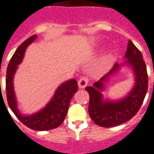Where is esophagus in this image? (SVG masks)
I'll list each match as a JSON object with an SVG mask.
<instances>
[{
  "label": "esophagus",
  "mask_w": 154,
  "mask_h": 154,
  "mask_svg": "<svg viewBox=\"0 0 154 154\" xmlns=\"http://www.w3.org/2000/svg\"><path fill=\"white\" fill-rule=\"evenodd\" d=\"M88 83V79L87 77H82L78 81V86L80 88H85Z\"/></svg>",
  "instance_id": "1"
}]
</instances>
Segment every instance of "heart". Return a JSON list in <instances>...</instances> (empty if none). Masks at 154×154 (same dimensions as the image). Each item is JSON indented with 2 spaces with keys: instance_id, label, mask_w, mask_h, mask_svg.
<instances>
[{
  "instance_id": "obj_1",
  "label": "heart",
  "mask_w": 154,
  "mask_h": 154,
  "mask_svg": "<svg viewBox=\"0 0 154 154\" xmlns=\"http://www.w3.org/2000/svg\"><path fill=\"white\" fill-rule=\"evenodd\" d=\"M111 60H112V54H107V55L105 56L104 59H103V66H108L110 63V62H111Z\"/></svg>"
}]
</instances>
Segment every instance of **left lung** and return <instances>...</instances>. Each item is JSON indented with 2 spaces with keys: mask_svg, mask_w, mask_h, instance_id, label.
Instances as JSON below:
<instances>
[{
  "mask_svg": "<svg viewBox=\"0 0 154 154\" xmlns=\"http://www.w3.org/2000/svg\"><path fill=\"white\" fill-rule=\"evenodd\" d=\"M125 58L127 60L121 64L114 65L113 68L100 81L95 82L93 86L85 88L89 94L88 113L92 121L100 127H115L133 118L146 97L148 89L146 66L142 53L131 40L128 42ZM124 65L131 67L135 75L133 88L126 97L120 100H103L101 92L104 89V83Z\"/></svg>",
  "mask_w": 154,
  "mask_h": 154,
  "instance_id": "obj_1",
  "label": "left lung"
}]
</instances>
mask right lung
Returning <instances> with one entry per match:
<instances>
[{
  "label": "right lung",
  "instance_id": "1",
  "mask_svg": "<svg viewBox=\"0 0 154 154\" xmlns=\"http://www.w3.org/2000/svg\"><path fill=\"white\" fill-rule=\"evenodd\" d=\"M37 38L36 35L20 45L8 63L6 73V94L9 107L22 123L35 131H49L57 128L62 124L68 112L72 97L77 92L78 86L75 79H70L62 83L54 92L50 102L40 111L25 116L20 113L17 107L16 95L13 88V77L16 69L23 61L27 47Z\"/></svg>",
  "mask_w": 154,
  "mask_h": 154
}]
</instances>
